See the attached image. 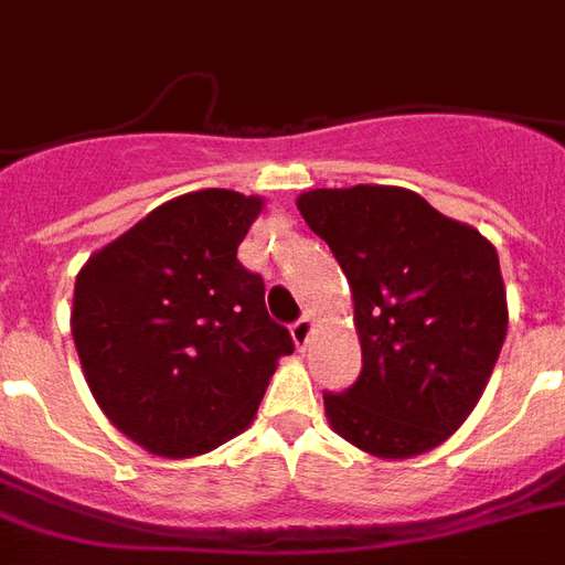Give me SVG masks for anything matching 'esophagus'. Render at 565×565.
<instances>
[{
  "label": "esophagus",
  "mask_w": 565,
  "mask_h": 565,
  "mask_svg": "<svg viewBox=\"0 0 565 565\" xmlns=\"http://www.w3.org/2000/svg\"><path fill=\"white\" fill-rule=\"evenodd\" d=\"M311 329H315V320H311V317H308V315L299 317V320H296V323L290 326V335H294L296 347L308 344V338H311Z\"/></svg>",
  "instance_id": "1"
}]
</instances>
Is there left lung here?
Listing matches in <instances>:
<instances>
[{
	"mask_svg": "<svg viewBox=\"0 0 565 565\" xmlns=\"http://www.w3.org/2000/svg\"><path fill=\"white\" fill-rule=\"evenodd\" d=\"M296 206L356 308L362 371L344 392H323L332 428L377 458L440 446L482 398L503 347L494 245L407 188H315Z\"/></svg>",
	"mask_w": 565,
	"mask_h": 565,
	"instance_id": "obj_1",
	"label": "left lung"
}]
</instances>
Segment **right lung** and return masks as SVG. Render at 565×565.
Wrapping results in <instances>:
<instances>
[{
    "mask_svg": "<svg viewBox=\"0 0 565 565\" xmlns=\"http://www.w3.org/2000/svg\"><path fill=\"white\" fill-rule=\"evenodd\" d=\"M263 200L224 188L167 200L92 254L71 335L107 419L152 455L212 452L250 425L294 338L236 257Z\"/></svg>",
    "mask_w": 565,
    "mask_h": 565,
    "instance_id": "right-lung-1",
    "label": "right lung"
}]
</instances>
